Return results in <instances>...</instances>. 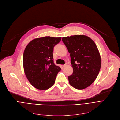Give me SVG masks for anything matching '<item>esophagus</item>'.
<instances>
[{"mask_svg":"<svg viewBox=\"0 0 120 120\" xmlns=\"http://www.w3.org/2000/svg\"><path fill=\"white\" fill-rule=\"evenodd\" d=\"M67 64H65L64 65H62V67H66V66H67Z\"/></svg>","mask_w":120,"mask_h":120,"instance_id":"obj_1","label":"esophagus"}]
</instances>
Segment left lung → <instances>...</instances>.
I'll return each instance as SVG.
<instances>
[{
	"label": "left lung",
	"mask_w": 120,
	"mask_h": 120,
	"mask_svg": "<svg viewBox=\"0 0 120 120\" xmlns=\"http://www.w3.org/2000/svg\"><path fill=\"white\" fill-rule=\"evenodd\" d=\"M70 54L73 74L68 77L70 84L77 89H83L97 77L101 67L98 49L92 39L84 35L62 38Z\"/></svg>",
	"instance_id": "obj_1"
}]
</instances>
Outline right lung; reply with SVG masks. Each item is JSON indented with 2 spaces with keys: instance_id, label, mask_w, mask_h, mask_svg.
Wrapping results in <instances>:
<instances>
[{
  "instance_id": "add662e5",
  "label": "right lung",
  "mask_w": 120,
  "mask_h": 120,
  "mask_svg": "<svg viewBox=\"0 0 120 120\" xmlns=\"http://www.w3.org/2000/svg\"><path fill=\"white\" fill-rule=\"evenodd\" d=\"M61 38L45 37L35 38L26 47L23 56L25 75L33 86L46 90L55 83L60 68L53 60L54 47Z\"/></svg>"
}]
</instances>
